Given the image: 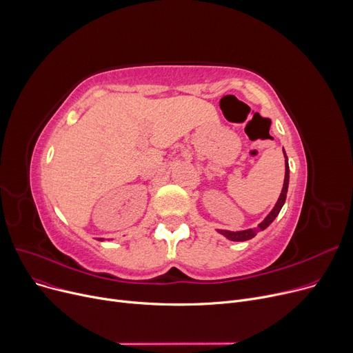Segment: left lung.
<instances>
[{
  "label": "left lung",
  "mask_w": 353,
  "mask_h": 353,
  "mask_svg": "<svg viewBox=\"0 0 353 353\" xmlns=\"http://www.w3.org/2000/svg\"><path fill=\"white\" fill-rule=\"evenodd\" d=\"M285 154V151H283ZM285 158H286V154H285ZM288 185H289V165H288V158L285 161V181H283V188H282V192H281V196L276 202V205L274 206V210L271 211V214H269L259 225L258 228H254V230H246V231H238V232H232V231H223V230H219L218 232L222 234L223 236H226L228 239L231 241H236V242H241V241H248L254 238L259 231H263L265 228H268L269 225H271L274 222V219L278 216V214L281 212L282 206L285 203V199H286V192H288Z\"/></svg>",
  "instance_id": "left-lung-1"
}]
</instances>
